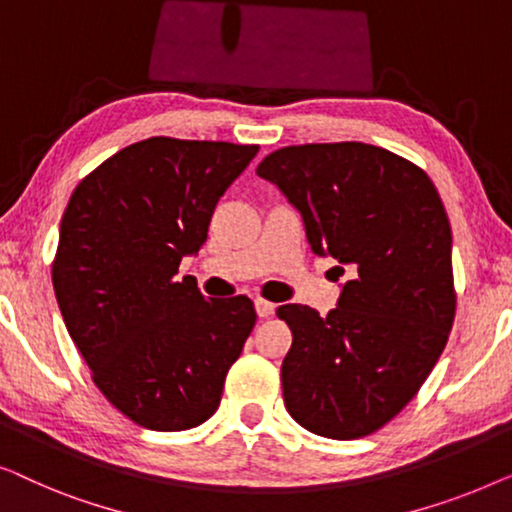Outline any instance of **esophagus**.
Listing matches in <instances>:
<instances>
[{"label": "esophagus", "instance_id": "esophagus-1", "mask_svg": "<svg viewBox=\"0 0 512 512\" xmlns=\"http://www.w3.org/2000/svg\"><path fill=\"white\" fill-rule=\"evenodd\" d=\"M256 312L258 317H270V314L275 312V303H270V300L265 298H256Z\"/></svg>", "mask_w": 512, "mask_h": 512}]
</instances>
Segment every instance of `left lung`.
Returning <instances> with one entry per match:
<instances>
[{
  "label": "left lung",
  "instance_id": "8db88e82",
  "mask_svg": "<svg viewBox=\"0 0 512 512\" xmlns=\"http://www.w3.org/2000/svg\"><path fill=\"white\" fill-rule=\"evenodd\" d=\"M256 174L303 214L314 254L354 270L326 317L277 307L293 333L286 410L317 436H370L415 398L450 338L457 291L443 200L422 167L361 142L284 146Z\"/></svg>",
  "mask_w": 512,
  "mask_h": 512
}]
</instances>
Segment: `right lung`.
Masks as SVG:
<instances>
[{"label":"right lung","mask_w":512,"mask_h":512,"mask_svg":"<svg viewBox=\"0 0 512 512\" xmlns=\"http://www.w3.org/2000/svg\"><path fill=\"white\" fill-rule=\"evenodd\" d=\"M258 144L149 137L97 165L60 223L53 289L102 396L151 431L219 408L256 324L247 296L205 298L179 263L207 240L216 202Z\"/></svg>","instance_id":"add662e5"}]
</instances>
